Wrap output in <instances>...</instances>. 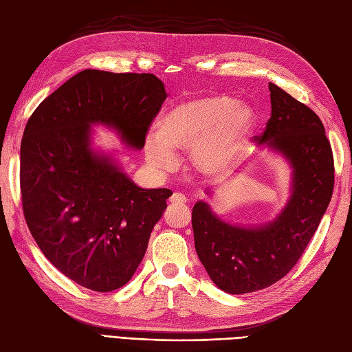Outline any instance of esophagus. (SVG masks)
<instances>
[{
  "label": "esophagus",
  "instance_id": "34e87169",
  "mask_svg": "<svg viewBox=\"0 0 352 352\" xmlns=\"http://www.w3.org/2000/svg\"><path fill=\"white\" fill-rule=\"evenodd\" d=\"M170 204H172V206H184V204H186V197L176 192V194L170 197Z\"/></svg>",
  "mask_w": 352,
  "mask_h": 352
}]
</instances>
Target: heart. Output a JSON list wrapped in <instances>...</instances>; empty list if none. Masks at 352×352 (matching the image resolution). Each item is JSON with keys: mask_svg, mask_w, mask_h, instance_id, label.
Masks as SVG:
<instances>
[{"mask_svg": "<svg viewBox=\"0 0 352 352\" xmlns=\"http://www.w3.org/2000/svg\"><path fill=\"white\" fill-rule=\"evenodd\" d=\"M255 126V113L228 95H201L168 109L158 120V132L145 136L146 162L157 172L173 170L175 150H189L199 173L220 175L235 163Z\"/></svg>", "mask_w": 352, "mask_h": 352, "instance_id": "b5f03b06", "label": "heart"}]
</instances>
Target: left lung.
I'll return each instance as SVG.
<instances>
[{
  "label": "left lung",
  "instance_id": "1",
  "mask_svg": "<svg viewBox=\"0 0 352 352\" xmlns=\"http://www.w3.org/2000/svg\"><path fill=\"white\" fill-rule=\"evenodd\" d=\"M269 89L272 116L255 141L291 164V197L285 208L267 225L254 228L223 221L204 201L192 208L198 258L216 286L233 295L264 289L289 273L320 225L333 192V154L322 120L274 83H269Z\"/></svg>",
  "mask_w": 352,
  "mask_h": 352
}]
</instances>
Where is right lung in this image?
I'll return each mask as SVG.
<instances>
[{
    "mask_svg": "<svg viewBox=\"0 0 352 352\" xmlns=\"http://www.w3.org/2000/svg\"><path fill=\"white\" fill-rule=\"evenodd\" d=\"M166 98L151 73L88 69L42 101L25 127L20 189L28 228L51 264L91 291L131 280L173 194L140 188L111 155L94 151L91 126H109L141 150Z\"/></svg>",
    "mask_w": 352,
    "mask_h": 352,
    "instance_id": "add662e5",
    "label": "right lung"
}]
</instances>
